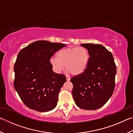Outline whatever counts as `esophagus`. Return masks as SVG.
<instances>
[{
    "mask_svg": "<svg viewBox=\"0 0 133 133\" xmlns=\"http://www.w3.org/2000/svg\"><path fill=\"white\" fill-rule=\"evenodd\" d=\"M66 80L67 81H70V78L69 77H67H67H66Z\"/></svg>",
    "mask_w": 133,
    "mask_h": 133,
    "instance_id": "1",
    "label": "esophagus"
}]
</instances>
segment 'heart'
<instances>
[{
  "instance_id": "1",
  "label": "heart",
  "mask_w": 133,
  "mask_h": 133,
  "mask_svg": "<svg viewBox=\"0 0 133 133\" xmlns=\"http://www.w3.org/2000/svg\"><path fill=\"white\" fill-rule=\"evenodd\" d=\"M56 57H51L50 63L53 70L60 73L64 68L74 76L82 75L87 69L90 61L88 50L83 47L63 49L56 54Z\"/></svg>"
}]
</instances>
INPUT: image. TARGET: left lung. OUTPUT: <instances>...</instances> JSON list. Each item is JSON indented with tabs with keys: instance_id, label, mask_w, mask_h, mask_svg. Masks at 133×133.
Masks as SVG:
<instances>
[{
	"instance_id": "8db88e82",
	"label": "left lung",
	"mask_w": 133,
	"mask_h": 133,
	"mask_svg": "<svg viewBox=\"0 0 133 133\" xmlns=\"http://www.w3.org/2000/svg\"><path fill=\"white\" fill-rule=\"evenodd\" d=\"M80 45L88 50L90 61L82 75L71 78L72 94L80 109L96 110L103 106L113 93L116 66L111 53L102 45Z\"/></svg>"
}]
</instances>
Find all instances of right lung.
I'll use <instances>...</instances> for the list:
<instances>
[{"label": "right lung", "mask_w": 133, "mask_h": 133, "mask_svg": "<svg viewBox=\"0 0 133 133\" xmlns=\"http://www.w3.org/2000/svg\"><path fill=\"white\" fill-rule=\"evenodd\" d=\"M66 45L39 40L19 51L16 60L14 87L29 109L47 112L56 107L66 76L55 73L50 63L53 54Z\"/></svg>", "instance_id": "obj_1"}]
</instances>
